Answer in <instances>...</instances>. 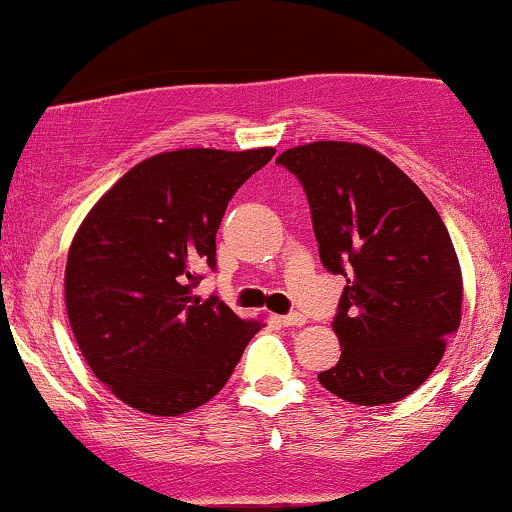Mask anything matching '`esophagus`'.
Listing matches in <instances>:
<instances>
[{"mask_svg":"<svg viewBox=\"0 0 512 512\" xmlns=\"http://www.w3.org/2000/svg\"><path fill=\"white\" fill-rule=\"evenodd\" d=\"M279 322L283 326H303L305 324V315H300V312H291V315L279 317Z\"/></svg>","mask_w":512,"mask_h":512,"instance_id":"34e87169","label":"esophagus"}]
</instances>
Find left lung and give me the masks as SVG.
<instances>
[{"instance_id": "left-lung-1", "label": "left lung", "mask_w": 512, "mask_h": 512, "mask_svg": "<svg viewBox=\"0 0 512 512\" xmlns=\"http://www.w3.org/2000/svg\"><path fill=\"white\" fill-rule=\"evenodd\" d=\"M276 162L303 183L322 264L346 276L331 322L341 357L319 384L355 405L410 396L463 315V272L446 224L374 147L317 140Z\"/></svg>"}]
</instances>
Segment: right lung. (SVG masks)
Listing matches in <instances>:
<instances>
[{"mask_svg":"<svg viewBox=\"0 0 512 512\" xmlns=\"http://www.w3.org/2000/svg\"><path fill=\"white\" fill-rule=\"evenodd\" d=\"M274 152H159L123 174L78 226L66 315L92 374L131 408L176 417L205 405L264 326L193 288L197 269L217 264L233 193Z\"/></svg>","mask_w":512,"mask_h":512,"instance_id":"1","label":"right lung"}]
</instances>
